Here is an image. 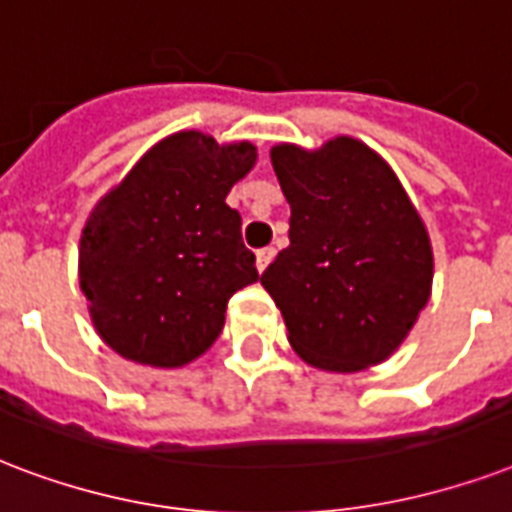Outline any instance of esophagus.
Masks as SVG:
<instances>
[{"mask_svg": "<svg viewBox=\"0 0 512 512\" xmlns=\"http://www.w3.org/2000/svg\"><path fill=\"white\" fill-rule=\"evenodd\" d=\"M276 257V249L273 247H263V249H257V271L263 273L268 265H271V260Z\"/></svg>", "mask_w": 512, "mask_h": 512, "instance_id": "obj_1", "label": "esophagus"}]
</instances>
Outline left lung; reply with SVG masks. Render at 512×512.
<instances>
[{
  "label": "left lung",
  "instance_id": "obj_1",
  "mask_svg": "<svg viewBox=\"0 0 512 512\" xmlns=\"http://www.w3.org/2000/svg\"><path fill=\"white\" fill-rule=\"evenodd\" d=\"M290 201V247L263 273L292 349L354 373L403 343L432 287V249L403 185L376 152L338 136L322 150H271Z\"/></svg>",
  "mask_w": 512,
  "mask_h": 512
}]
</instances>
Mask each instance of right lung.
<instances>
[{"instance_id": "obj_1", "label": "right lung", "mask_w": 512, "mask_h": 512, "mask_svg": "<svg viewBox=\"0 0 512 512\" xmlns=\"http://www.w3.org/2000/svg\"><path fill=\"white\" fill-rule=\"evenodd\" d=\"M252 144L220 147L182 131L155 144L93 209L80 241V287L112 349L150 368L204 354L233 292L257 282L255 252L225 195L252 166Z\"/></svg>"}]
</instances>
